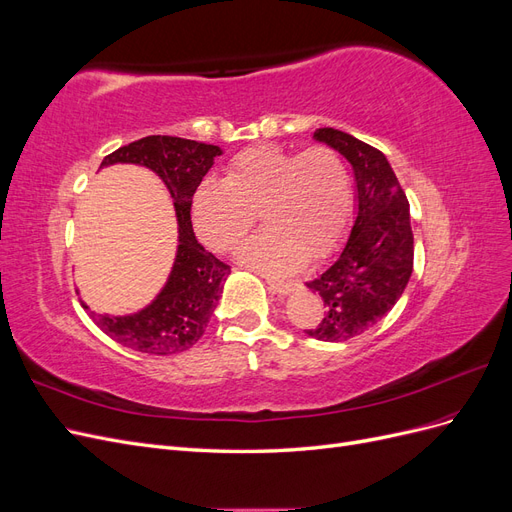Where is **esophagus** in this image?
Masks as SVG:
<instances>
[{
  "instance_id": "obj_1",
  "label": "esophagus",
  "mask_w": 512,
  "mask_h": 512,
  "mask_svg": "<svg viewBox=\"0 0 512 512\" xmlns=\"http://www.w3.org/2000/svg\"><path fill=\"white\" fill-rule=\"evenodd\" d=\"M267 284L273 292L277 294H290L294 288H297V284L294 282H282V280H273V277H267Z\"/></svg>"
}]
</instances>
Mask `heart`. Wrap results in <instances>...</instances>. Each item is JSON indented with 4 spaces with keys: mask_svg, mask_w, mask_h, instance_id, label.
Here are the masks:
<instances>
[{
    "mask_svg": "<svg viewBox=\"0 0 512 512\" xmlns=\"http://www.w3.org/2000/svg\"><path fill=\"white\" fill-rule=\"evenodd\" d=\"M258 213L265 230L243 245L239 256L247 265L290 273L305 258L329 256L344 239L352 213L344 160L324 145L301 153L258 145L237 153L224 179H205L194 194V226L213 252L235 250Z\"/></svg>",
    "mask_w": 512,
    "mask_h": 512,
    "instance_id": "b5f03b06",
    "label": "heart"
}]
</instances>
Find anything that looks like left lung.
I'll return each instance as SVG.
<instances>
[{
	"label": "left lung",
	"instance_id": "left-lung-1",
	"mask_svg": "<svg viewBox=\"0 0 512 512\" xmlns=\"http://www.w3.org/2000/svg\"><path fill=\"white\" fill-rule=\"evenodd\" d=\"M314 138L352 164L356 218L342 252L307 288L320 294L324 316L305 333L344 342L374 327L404 294L414 265L410 203L389 160L342 130L320 128Z\"/></svg>",
	"mask_w": 512,
	"mask_h": 512
}]
</instances>
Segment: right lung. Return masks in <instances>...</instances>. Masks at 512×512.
<instances>
[{
    "label": "right lung",
    "mask_w": 512,
    "mask_h": 512,
    "mask_svg": "<svg viewBox=\"0 0 512 512\" xmlns=\"http://www.w3.org/2000/svg\"><path fill=\"white\" fill-rule=\"evenodd\" d=\"M218 156L222 149L215 145L158 134L119 147L102 160L100 168L111 164L151 168L173 196L179 224L175 265L156 299L130 316L89 312L91 320L117 344L147 354H177L203 337L230 267L196 241L190 209L196 188Z\"/></svg>",
    "instance_id": "add662e5"
}]
</instances>
